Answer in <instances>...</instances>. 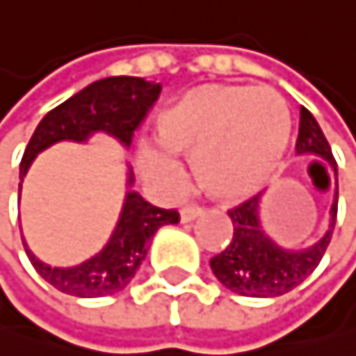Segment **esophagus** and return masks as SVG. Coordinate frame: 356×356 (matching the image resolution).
<instances>
[{
	"instance_id": "esophagus-1",
	"label": "esophagus",
	"mask_w": 356,
	"mask_h": 356,
	"mask_svg": "<svg viewBox=\"0 0 356 356\" xmlns=\"http://www.w3.org/2000/svg\"><path fill=\"white\" fill-rule=\"evenodd\" d=\"M202 215V209L200 206H195V204H188V206H184V209L179 211V218H181V222H193V220H197Z\"/></svg>"
}]
</instances>
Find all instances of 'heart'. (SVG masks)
I'll return each mask as SVG.
<instances>
[{"label": "heart", "instance_id": "heart-1", "mask_svg": "<svg viewBox=\"0 0 356 356\" xmlns=\"http://www.w3.org/2000/svg\"><path fill=\"white\" fill-rule=\"evenodd\" d=\"M165 150L193 161L200 188L220 202L253 195L276 170L289 141V114L269 87L202 85L156 116ZM141 168L152 179H172L175 161L145 147Z\"/></svg>", "mask_w": 356, "mask_h": 356}]
</instances>
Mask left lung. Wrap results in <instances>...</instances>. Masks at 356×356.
Returning <instances> with one entry per match:
<instances>
[{"mask_svg":"<svg viewBox=\"0 0 356 356\" xmlns=\"http://www.w3.org/2000/svg\"><path fill=\"white\" fill-rule=\"evenodd\" d=\"M298 154H316L321 156L330 177H332L334 202L330 209V224L325 235L309 249H282L265 233L260 224V195L238 204L229 211L233 224V240L227 249L211 258V269L215 278L227 289L240 296L251 298H273L282 296L298 287L312 271L318 267L321 258L332 240V231L337 224V161L330 150V143L318 127L316 118L312 116L305 107H300V123H298V138H296Z\"/></svg>","mask_w":356,"mask_h":356,"instance_id":"8db88e82","label":"left lung"}]
</instances>
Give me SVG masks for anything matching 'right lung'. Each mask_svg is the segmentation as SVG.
Returning <instances> with one entry per match:
<instances>
[{
  "instance_id": "obj_1",
  "label": "right lung",
  "mask_w": 356,
  "mask_h": 356,
  "mask_svg": "<svg viewBox=\"0 0 356 356\" xmlns=\"http://www.w3.org/2000/svg\"><path fill=\"white\" fill-rule=\"evenodd\" d=\"M161 94V85L147 83L143 78L114 76L91 83L76 96H71L62 105L42 118L33 132L19 163V179L24 181L33 159L60 141L83 143L94 132H105L118 138L123 145L132 143L134 129L143 123ZM134 184L132 170L127 172V186ZM22 188V184H19ZM179 213L175 209H156L145 202L141 195L127 191L121 218L112 233V238L96 253L94 258L80 262L76 267H51L33 256V251L24 242L26 256L35 271L49 285L78 298L109 296L127 287L134 278L136 269L145 260L154 233L163 224H177Z\"/></svg>"
}]
</instances>
